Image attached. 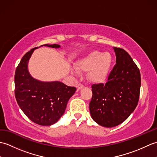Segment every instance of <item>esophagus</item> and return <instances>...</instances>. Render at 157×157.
Here are the masks:
<instances>
[{
  "label": "esophagus",
  "instance_id": "esophagus-1",
  "mask_svg": "<svg viewBox=\"0 0 157 157\" xmlns=\"http://www.w3.org/2000/svg\"><path fill=\"white\" fill-rule=\"evenodd\" d=\"M77 87H78V89H82V88H83L84 87V85L83 84H82V83H79Z\"/></svg>",
  "mask_w": 157,
  "mask_h": 157
}]
</instances>
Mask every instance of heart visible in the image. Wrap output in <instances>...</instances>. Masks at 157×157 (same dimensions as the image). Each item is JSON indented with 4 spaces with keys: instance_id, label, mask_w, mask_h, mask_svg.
<instances>
[{
    "instance_id": "heart-1",
    "label": "heart",
    "mask_w": 157,
    "mask_h": 157,
    "mask_svg": "<svg viewBox=\"0 0 157 157\" xmlns=\"http://www.w3.org/2000/svg\"><path fill=\"white\" fill-rule=\"evenodd\" d=\"M112 63L113 57L109 52L94 51L79 60L75 67L79 72L88 71V78L90 82L100 83L107 78Z\"/></svg>"
}]
</instances>
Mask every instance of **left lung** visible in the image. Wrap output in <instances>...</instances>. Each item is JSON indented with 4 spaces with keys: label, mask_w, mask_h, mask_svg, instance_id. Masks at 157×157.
<instances>
[{
    "label": "left lung",
    "mask_w": 157,
    "mask_h": 157,
    "mask_svg": "<svg viewBox=\"0 0 157 157\" xmlns=\"http://www.w3.org/2000/svg\"><path fill=\"white\" fill-rule=\"evenodd\" d=\"M116 64L106 84L92 86L90 112L93 120L106 128L121 124L138 105L141 86L140 72L125 50L114 47Z\"/></svg>",
    "instance_id": "left-lung-1"
}]
</instances>
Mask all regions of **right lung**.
<instances>
[{
	"mask_svg": "<svg viewBox=\"0 0 157 157\" xmlns=\"http://www.w3.org/2000/svg\"><path fill=\"white\" fill-rule=\"evenodd\" d=\"M59 48V44H44ZM36 48L26 52L21 59L15 73V95L19 107L36 124L51 125L65 113L69 99L76 91L60 82H42L29 75L28 63Z\"/></svg>",
	"mask_w": 157,
	"mask_h": 157,
	"instance_id": "obj_1",
	"label": "right lung"
}]
</instances>
